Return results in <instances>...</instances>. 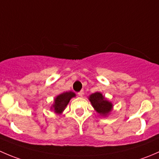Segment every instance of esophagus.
I'll list each match as a JSON object with an SVG mask.
<instances>
[{
	"instance_id": "obj_1",
	"label": "esophagus",
	"mask_w": 159,
	"mask_h": 159,
	"mask_svg": "<svg viewBox=\"0 0 159 159\" xmlns=\"http://www.w3.org/2000/svg\"><path fill=\"white\" fill-rule=\"evenodd\" d=\"M78 95H79V96H82L83 94H84V91H83V90H81V91H80L78 93Z\"/></svg>"
}]
</instances>
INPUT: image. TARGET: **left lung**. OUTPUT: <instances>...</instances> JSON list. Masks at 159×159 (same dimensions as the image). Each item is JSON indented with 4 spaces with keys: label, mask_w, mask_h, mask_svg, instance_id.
<instances>
[{
    "label": "left lung",
    "mask_w": 159,
    "mask_h": 159,
    "mask_svg": "<svg viewBox=\"0 0 159 159\" xmlns=\"http://www.w3.org/2000/svg\"><path fill=\"white\" fill-rule=\"evenodd\" d=\"M89 100L96 111L98 112L100 115H106L111 110L112 104L105 99L101 93L95 92L92 94L90 95Z\"/></svg>",
    "instance_id": "obj_1"
}]
</instances>
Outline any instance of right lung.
<instances>
[{
	"instance_id": "1",
	"label": "right lung",
	"mask_w": 159,
	"mask_h": 159,
	"mask_svg": "<svg viewBox=\"0 0 159 159\" xmlns=\"http://www.w3.org/2000/svg\"><path fill=\"white\" fill-rule=\"evenodd\" d=\"M75 94L74 92H71V91L62 93V94L57 96L56 98L54 99V104L53 105V108H54V111L58 114L61 113L65 110V107L68 104L70 99L71 98L75 97Z\"/></svg>"
}]
</instances>
